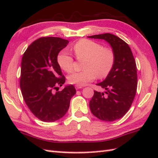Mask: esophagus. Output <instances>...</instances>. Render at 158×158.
Here are the masks:
<instances>
[{
  "label": "esophagus",
  "mask_w": 158,
  "mask_h": 158,
  "mask_svg": "<svg viewBox=\"0 0 158 158\" xmlns=\"http://www.w3.org/2000/svg\"><path fill=\"white\" fill-rule=\"evenodd\" d=\"M82 88H83V86H81V85H75V88L77 89V90H79V89H81Z\"/></svg>",
  "instance_id": "esophagus-1"
}]
</instances>
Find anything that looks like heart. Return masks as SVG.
<instances>
[{
  "label": "heart",
  "instance_id": "heart-1",
  "mask_svg": "<svg viewBox=\"0 0 158 158\" xmlns=\"http://www.w3.org/2000/svg\"><path fill=\"white\" fill-rule=\"evenodd\" d=\"M73 49L77 59L84 60V70L74 73L68 77L71 84L84 85L96 78H106L111 73L115 63L116 56L111 48L90 39H81L73 45ZM57 64L68 73L73 70L74 59L65 51L59 52L56 57Z\"/></svg>",
  "mask_w": 158,
  "mask_h": 158
}]
</instances>
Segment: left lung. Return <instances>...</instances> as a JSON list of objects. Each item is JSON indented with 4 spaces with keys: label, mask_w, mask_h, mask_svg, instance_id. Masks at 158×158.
Listing matches in <instances>:
<instances>
[{
    "label": "left lung",
    "mask_w": 158,
    "mask_h": 158,
    "mask_svg": "<svg viewBox=\"0 0 158 158\" xmlns=\"http://www.w3.org/2000/svg\"><path fill=\"white\" fill-rule=\"evenodd\" d=\"M104 39L110 45L116 59L111 73L97 85L104 93L94 91L89 103L90 110L97 118L106 122L119 119L127 113L136 94L137 85L135 60L129 45L118 36L110 33L88 36Z\"/></svg>",
    "instance_id": "8db88e82"
}]
</instances>
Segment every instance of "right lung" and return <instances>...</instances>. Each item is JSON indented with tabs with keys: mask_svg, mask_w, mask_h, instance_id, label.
I'll use <instances>...</instances> for the list:
<instances>
[{
	"mask_svg": "<svg viewBox=\"0 0 158 158\" xmlns=\"http://www.w3.org/2000/svg\"><path fill=\"white\" fill-rule=\"evenodd\" d=\"M68 43L59 37H41L31 43L22 57V95L32 114L43 122H53L64 117L76 93L73 85L59 91L65 78L56 57Z\"/></svg>",
	"mask_w": 158,
	"mask_h": 158,
	"instance_id": "right-lung-1",
	"label": "right lung"
}]
</instances>
